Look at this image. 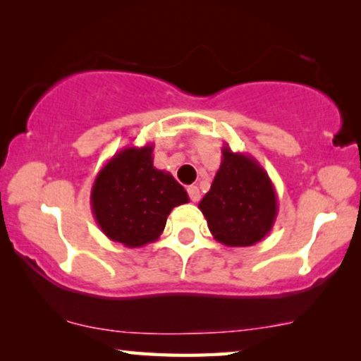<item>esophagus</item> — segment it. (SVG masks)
I'll list each match as a JSON object with an SVG mask.
<instances>
[{
    "instance_id": "esophagus-1",
    "label": "esophagus",
    "mask_w": 361,
    "mask_h": 361,
    "mask_svg": "<svg viewBox=\"0 0 361 361\" xmlns=\"http://www.w3.org/2000/svg\"><path fill=\"white\" fill-rule=\"evenodd\" d=\"M187 192H189V197H190L192 202H199V199H200L199 187H197V185H189V187H187Z\"/></svg>"
}]
</instances>
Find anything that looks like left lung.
Listing matches in <instances>:
<instances>
[{"instance_id":"1","label":"left lung","mask_w":361,"mask_h":361,"mask_svg":"<svg viewBox=\"0 0 361 361\" xmlns=\"http://www.w3.org/2000/svg\"><path fill=\"white\" fill-rule=\"evenodd\" d=\"M199 209L219 243L253 246L273 228L278 195L268 172L253 156L224 145L220 167Z\"/></svg>"}]
</instances>
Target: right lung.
Masks as SVG:
<instances>
[{"label": "right lung", "instance_id": "right-lung-1", "mask_svg": "<svg viewBox=\"0 0 361 361\" xmlns=\"http://www.w3.org/2000/svg\"><path fill=\"white\" fill-rule=\"evenodd\" d=\"M154 145L126 146L98 171L90 192L92 214L108 238L141 248L159 238L174 207L189 202L171 172L156 169Z\"/></svg>", "mask_w": 361, "mask_h": 361}]
</instances>
